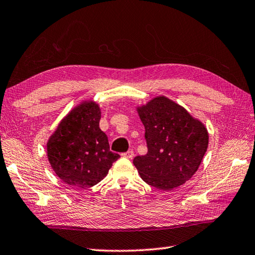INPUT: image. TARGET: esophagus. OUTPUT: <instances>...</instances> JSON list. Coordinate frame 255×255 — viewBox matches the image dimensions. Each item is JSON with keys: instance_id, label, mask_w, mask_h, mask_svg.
<instances>
[{"instance_id": "1", "label": "esophagus", "mask_w": 255, "mask_h": 255, "mask_svg": "<svg viewBox=\"0 0 255 255\" xmlns=\"http://www.w3.org/2000/svg\"><path fill=\"white\" fill-rule=\"evenodd\" d=\"M122 155H123V156H124V157H127V158H129V159H132V158L134 157V152H133V150H132V149H129V150H128V152H127V153H123Z\"/></svg>"}]
</instances>
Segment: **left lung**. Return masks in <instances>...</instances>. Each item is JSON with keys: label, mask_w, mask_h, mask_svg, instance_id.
Returning <instances> with one entry per match:
<instances>
[{"label": "left lung", "mask_w": 255, "mask_h": 255, "mask_svg": "<svg viewBox=\"0 0 255 255\" xmlns=\"http://www.w3.org/2000/svg\"><path fill=\"white\" fill-rule=\"evenodd\" d=\"M145 128L147 154L133 164L142 179L160 190H171L198 170L208 148L205 124L164 96L137 107Z\"/></svg>", "instance_id": "1"}]
</instances>
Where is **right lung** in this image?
<instances>
[{
	"label": "right lung",
	"instance_id": "right-lung-1",
	"mask_svg": "<svg viewBox=\"0 0 255 255\" xmlns=\"http://www.w3.org/2000/svg\"><path fill=\"white\" fill-rule=\"evenodd\" d=\"M101 110L84 101L62 119L47 142V157L55 174L70 186L88 188L106 177L120 157L112 153L108 136L99 128Z\"/></svg>",
	"mask_w": 255,
	"mask_h": 255
}]
</instances>
